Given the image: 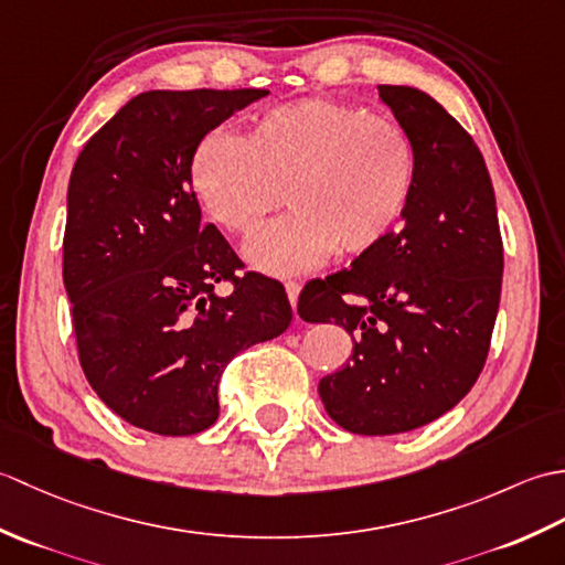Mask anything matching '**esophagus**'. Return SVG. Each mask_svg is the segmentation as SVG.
<instances>
[{
  "mask_svg": "<svg viewBox=\"0 0 565 565\" xmlns=\"http://www.w3.org/2000/svg\"><path fill=\"white\" fill-rule=\"evenodd\" d=\"M284 286H286V296H289V303H291L294 313H296V306H298V294H301V284H298V281H286Z\"/></svg>",
  "mask_w": 565,
  "mask_h": 565,
  "instance_id": "esophagus-1",
  "label": "esophagus"
}]
</instances>
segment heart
Instances as JSON below:
<instances>
[{
  "label": "heart",
  "instance_id": "heart-1",
  "mask_svg": "<svg viewBox=\"0 0 565 565\" xmlns=\"http://www.w3.org/2000/svg\"><path fill=\"white\" fill-rule=\"evenodd\" d=\"M191 189L211 218L252 235L279 203L291 213L245 245L259 271L289 276L338 255H366L395 233L417 184L407 130L330 97H306L255 114L243 138L215 130L189 164Z\"/></svg>",
  "mask_w": 565,
  "mask_h": 565
}]
</instances>
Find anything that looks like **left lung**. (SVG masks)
Here are the masks:
<instances>
[{"mask_svg": "<svg viewBox=\"0 0 565 565\" xmlns=\"http://www.w3.org/2000/svg\"><path fill=\"white\" fill-rule=\"evenodd\" d=\"M379 97L415 142L411 206L386 243L298 296L306 322L350 332V362L318 393L334 423L369 437L423 427L473 388L502 286L495 191L473 138L415 87L381 84Z\"/></svg>", "mask_w": 565, "mask_h": 565, "instance_id": "left-lung-1", "label": "left lung"}]
</instances>
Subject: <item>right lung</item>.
<instances>
[{"label": "right lung", "mask_w": 565, "mask_h": 565, "mask_svg": "<svg viewBox=\"0 0 565 565\" xmlns=\"http://www.w3.org/2000/svg\"><path fill=\"white\" fill-rule=\"evenodd\" d=\"M264 89H152L94 134L72 167L63 281L94 393L134 427L186 437L218 419L235 354L294 318L284 286L201 223L191 154ZM231 280L227 297L214 284Z\"/></svg>", "instance_id": "add662e5"}]
</instances>
